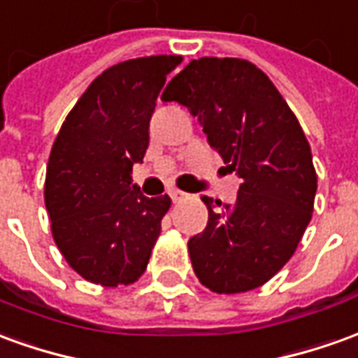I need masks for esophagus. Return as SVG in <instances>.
Segmentation results:
<instances>
[{
	"label": "esophagus",
	"instance_id": "1",
	"mask_svg": "<svg viewBox=\"0 0 358 358\" xmlns=\"http://www.w3.org/2000/svg\"><path fill=\"white\" fill-rule=\"evenodd\" d=\"M169 196H171L172 201H180V199L186 196V194H184V192H180V189H176V187H172V189H169Z\"/></svg>",
	"mask_w": 358,
	"mask_h": 358
}]
</instances>
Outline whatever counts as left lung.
I'll list each match as a JSON object with an SVG mask.
<instances>
[{"instance_id":"obj_1","label":"left lung","mask_w":358,"mask_h":358,"mask_svg":"<svg viewBox=\"0 0 358 358\" xmlns=\"http://www.w3.org/2000/svg\"><path fill=\"white\" fill-rule=\"evenodd\" d=\"M203 126L242 184L234 205L203 197L209 221L187 240L197 279L219 294L262 287L308 227L318 178L301 124L262 69L238 57L192 59L162 92Z\"/></svg>"}]
</instances>
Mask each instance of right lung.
Segmentation results:
<instances>
[{"mask_svg":"<svg viewBox=\"0 0 358 358\" xmlns=\"http://www.w3.org/2000/svg\"><path fill=\"white\" fill-rule=\"evenodd\" d=\"M180 56L127 59L102 71L67 114L50 153L44 201L66 262L91 283L137 281L171 197L131 180L149 147V122Z\"/></svg>","mask_w":358,"mask_h":358,"instance_id":"right-lung-1","label":"right lung"}]
</instances>
